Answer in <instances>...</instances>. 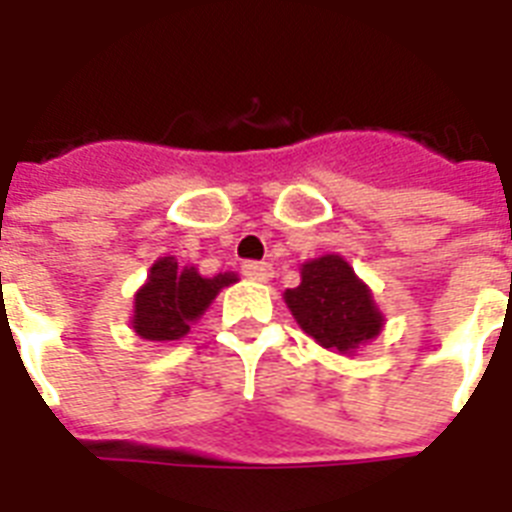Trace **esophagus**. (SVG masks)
<instances>
[{"mask_svg": "<svg viewBox=\"0 0 512 512\" xmlns=\"http://www.w3.org/2000/svg\"><path fill=\"white\" fill-rule=\"evenodd\" d=\"M241 273L252 281H268L273 276V268L271 263H252V260H249V263L241 265Z\"/></svg>", "mask_w": 512, "mask_h": 512, "instance_id": "1", "label": "esophagus"}]
</instances>
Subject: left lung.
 I'll return each mask as SVG.
<instances>
[{
	"instance_id": "8db88e82",
	"label": "left lung",
	"mask_w": 512,
	"mask_h": 512,
	"mask_svg": "<svg viewBox=\"0 0 512 512\" xmlns=\"http://www.w3.org/2000/svg\"><path fill=\"white\" fill-rule=\"evenodd\" d=\"M300 276V287L287 289L284 303L321 348L353 353L380 335L385 316L374 305L372 289L340 255L316 257L300 268Z\"/></svg>"
}]
</instances>
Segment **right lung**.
Masks as SVG:
<instances>
[{
  "label": "right lung",
  "instance_id": "add662e5",
  "mask_svg": "<svg viewBox=\"0 0 512 512\" xmlns=\"http://www.w3.org/2000/svg\"><path fill=\"white\" fill-rule=\"evenodd\" d=\"M236 273L201 276L193 265L180 268L175 257H159L151 265L148 281L135 295L132 329L151 342L180 340L191 332L209 303L223 287H231Z\"/></svg>",
  "mask_w": 512,
  "mask_h": 512
}]
</instances>
